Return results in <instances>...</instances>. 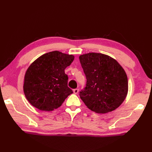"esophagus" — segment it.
<instances>
[{"mask_svg":"<svg viewBox=\"0 0 152 152\" xmlns=\"http://www.w3.org/2000/svg\"><path fill=\"white\" fill-rule=\"evenodd\" d=\"M78 92H79V89H75L73 90V92H74L75 94H77L78 93Z\"/></svg>","mask_w":152,"mask_h":152,"instance_id":"34e87169","label":"esophagus"}]
</instances>
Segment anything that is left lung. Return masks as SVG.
<instances>
[{
  "label": "left lung",
  "mask_w": 152,
  "mask_h": 152,
  "mask_svg": "<svg viewBox=\"0 0 152 152\" xmlns=\"http://www.w3.org/2000/svg\"><path fill=\"white\" fill-rule=\"evenodd\" d=\"M86 77V87L79 96L91 110L106 113L117 108L124 100L128 90L124 69L115 59L99 53L79 57Z\"/></svg>",
  "instance_id": "8db88e82"
}]
</instances>
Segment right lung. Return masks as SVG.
Here are the masks:
<instances>
[{"label": "right lung", "instance_id": "add662e5", "mask_svg": "<svg viewBox=\"0 0 152 152\" xmlns=\"http://www.w3.org/2000/svg\"><path fill=\"white\" fill-rule=\"evenodd\" d=\"M74 58L72 55L53 51L31 64L26 72L23 90L32 105L42 111H52L73 93L68 86L65 69Z\"/></svg>", "mask_w": 152, "mask_h": 152}]
</instances>
